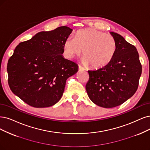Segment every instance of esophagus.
I'll use <instances>...</instances> for the list:
<instances>
[{"instance_id": "34e87169", "label": "esophagus", "mask_w": 150, "mask_h": 150, "mask_svg": "<svg viewBox=\"0 0 150 150\" xmlns=\"http://www.w3.org/2000/svg\"><path fill=\"white\" fill-rule=\"evenodd\" d=\"M79 70L80 71H84L85 70V69L83 67H81V65H79Z\"/></svg>"}]
</instances>
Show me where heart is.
<instances>
[{
	"label": "heart",
	"mask_w": 150,
	"mask_h": 150,
	"mask_svg": "<svg viewBox=\"0 0 150 150\" xmlns=\"http://www.w3.org/2000/svg\"><path fill=\"white\" fill-rule=\"evenodd\" d=\"M64 53L68 58L80 55L82 62L92 69H101L109 64L117 51L115 38L95 28L78 31L75 38L69 36L64 42Z\"/></svg>",
	"instance_id": "obj_1"
}]
</instances>
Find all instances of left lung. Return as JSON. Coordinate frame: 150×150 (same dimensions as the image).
I'll list each match as a JSON object with an SVG mask.
<instances>
[{
    "label": "left lung",
    "instance_id": "1",
    "mask_svg": "<svg viewBox=\"0 0 150 150\" xmlns=\"http://www.w3.org/2000/svg\"><path fill=\"white\" fill-rule=\"evenodd\" d=\"M110 33L117 42V51L109 64L88 71L90 78L86 85L92 102L105 108L118 106L134 95L142 71L137 48L117 33Z\"/></svg>",
    "mask_w": 150,
    "mask_h": 150
}]
</instances>
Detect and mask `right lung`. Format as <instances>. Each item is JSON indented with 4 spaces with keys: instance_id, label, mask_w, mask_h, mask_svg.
Instances as JSON below:
<instances>
[{
    "instance_id": "obj_1",
    "label": "right lung",
    "mask_w": 150,
    "mask_h": 150,
    "mask_svg": "<svg viewBox=\"0 0 150 150\" xmlns=\"http://www.w3.org/2000/svg\"><path fill=\"white\" fill-rule=\"evenodd\" d=\"M72 30L63 26L38 33L20 42L8 59L10 90L30 106L41 108L56 104L66 80L78 71V65L62 55L64 42Z\"/></svg>"
}]
</instances>
